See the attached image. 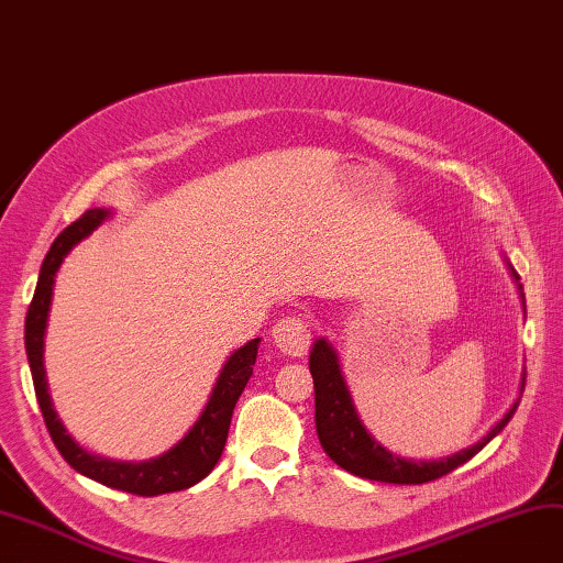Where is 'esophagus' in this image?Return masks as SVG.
<instances>
[{
	"label": "esophagus",
	"instance_id": "esophagus-1",
	"mask_svg": "<svg viewBox=\"0 0 563 563\" xmlns=\"http://www.w3.org/2000/svg\"><path fill=\"white\" fill-rule=\"evenodd\" d=\"M272 341L277 345L284 355L289 357H301L309 350V323L303 321L299 316H286L282 321H277L272 331Z\"/></svg>",
	"mask_w": 563,
	"mask_h": 563
}]
</instances>
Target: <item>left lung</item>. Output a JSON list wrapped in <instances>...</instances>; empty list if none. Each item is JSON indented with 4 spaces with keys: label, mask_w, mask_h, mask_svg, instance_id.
Instances as JSON below:
<instances>
[{
    "label": "left lung",
    "mask_w": 563,
    "mask_h": 563,
    "mask_svg": "<svg viewBox=\"0 0 563 563\" xmlns=\"http://www.w3.org/2000/svg\"><path fill=\"white\" fill-rule=\"evenodd\" d=\"M510 272L517 282L519 296H522L525 301L522 284H519L517 272L512 267ZM309 369H311L313 391H316V431L323 451L331 455L333 463L341 465V468H345L347 473L357 475V478L379 481V483L421 485L455 471L465 461H471L473 455L485 446V443H490L497 433L507 427V421L512 419V413L519 405V401H515L510 411H507L478 443H473V446L453 453L449 459L413 461V459H401V455L387 451L379 441H375L373 433L363 427L353 399H350L341 365H338V353L325 338H318L313 343ZM522 389H525V377H522Z\"/></svg>",
    "instance_id": "8db88e82"
}]
</instances>
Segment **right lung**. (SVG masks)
I'll return each mask as SVG.
<instances>
[{
  "mask_svg": "<svg viewBox=\"0 0 563 563\" xmlns=\"http://www.w3.org/2000/svg\"><path fill=\"white\" fill-rule=\"evenodd\" d=\"M104 218H110V210L92 208L82 213L76 222L60 232L53 240V245L46 254L44 264L38 272V284L34 291V299L29 303L26 311V328H24V343H26V357L31 367V377H34V389L41 413H44L46 429L51 433L53 443L60 451L63 459L70 463L85 478H92L114 490H124L142 497H154L164 493L186 490V487L196 485L206 478V475L216 468L220 461V453L225 449L232 409H235L242 389L252 377V365L257 360L260 338L238 347L235 353L228 357L222 365L220 375L216 379V387L210 391V399L206 409L200 411L198 421L188 429L186 437L168 449L166 453L156 455V459L132 463V461H112L102 459L85 451L80 443L70 437L63 427L53 401L48 395L46 382V367H44V335H46V321L51 309V294H53V279L56 272L66 260V254L85 240L90 232L100 225Z\"/></svg>",
  "mask_w": 563,
  "mask_h": 563,
  "instance_id": "obj_1",
  "label": "right lung"
}]
</instances>
